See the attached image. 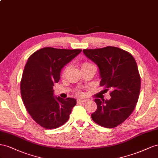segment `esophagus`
Masks as SVG:
<instances>
[{
	"instance_id": "1",
	"label": "esophagus",
	"mask_w": 158,
	"mask_h": 158,
	"mask_svg": "<svg viewBox=\"0 0 158 158\" xmlns=\"http://www.w3.org/2000/svg\"><path fill=\"white\" fill-rule=\"evenodd\" d=\"M87 100L86 99H83V98H78L77 100V103H80V102H85Z\"/></svg>"
}]
</instances>
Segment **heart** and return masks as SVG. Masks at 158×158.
Here are the masks:
<instances>
[{
    "label": "heart",
    "instance_id": "1",
    "mask_svg": "<svg viewBox=\"0 0 158 158\" xmlns=\"http://www.w3.org/2000/svg\"><path fill=\"white\" fill-rule=\"evenodd\" d=\"M89 65H92V64H90V63H88V62H85V63H83V64H82V67H87V66H89ZM65 71H66V69L65 70Z\"/></svg>",
    "mask_w": 158,
    "mask_h": 158
}]
</instances>
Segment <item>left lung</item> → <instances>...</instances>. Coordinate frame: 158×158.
<instances>
[{
	"label": "left lung",
	"mask_w": 158,
	"mask_h": 158,
	"mask_svg": "<svg viewBox=\"0 0 158 158\" xmlns=\"http://www.w3.org/2000/svg\"><path fill=\"white\" fill-rule=\"evenodd\" d=\"M83 52L98 66L100 86L112 90L109 100L94 99L97 109L91 118L101 127L114 128L128 118L138 102L141 81L136 62L130 53L116 47Z\"/></svg>",
	"instance_id": "8db88e82"
}]
</instances>
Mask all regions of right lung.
<instances>
[{
	"label": "right lung",
	"mask_w": 158,
	"mask_h": 158,
	"mask_svg": "<svg viewBox=\"0 0 158 158\" xmlns=\"http://www.w3.org/2000/svg\"><path fill=\"white\" fill-rule=\"evenodd\" d=\"M81 51L44 48L27 61L20 83L22 98L31 118L44 128H58L69 118L76 100L56 97L53 88L63 67Z\"/></svg>",
	"instance_id": "obj_1"
}]
</instances>
